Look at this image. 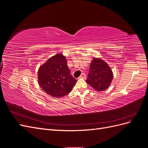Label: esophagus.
<instances>
[{
    "label": "esophagus",
    "mask_w": 148,
    "mask_h": 148,
    "mask_svg": "<svg viewBox=\"0 0 148 148\" xmlns=\"http://www.w3.org/2000/svg\"><path fill=\"white\" fill-rule=\"evenodd\" d=\"M85 78H86V75H85V74L84 73H82L81 75L79 76V77L78 78L79 79H81V78H82V79H84Z\"/></svg>",
    "instance_id": "1"
}]
</instances>
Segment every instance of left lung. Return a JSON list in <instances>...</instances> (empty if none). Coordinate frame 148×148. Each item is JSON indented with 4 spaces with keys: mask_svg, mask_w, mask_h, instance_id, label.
Returning <instances> with one entry per match:
<instances>
[{
    "mask_svg": "<svg viewBox=\"0 0 148 148\" xmlns=\"http://www.w3.org/2000/svg\"><path fill=\"white\" fill-rule=\"evenodd\" d=\"M112 70L101 58L93 57L90 63L86 83L97 91L108 88L113 79Z\"/></svg>",
    "mask_w": 148,
    "mask_h": 148,
    "instance_id": "obj_1",
    "label": "left lung"
}]
</instances>
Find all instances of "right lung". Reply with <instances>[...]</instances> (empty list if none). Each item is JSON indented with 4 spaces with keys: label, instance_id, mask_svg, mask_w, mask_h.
I'll list each match as a JSON object with an SVG mask.
<instances>
[{
    "label": "right lung",
    "instance_id": "1",
    "mask_svg": "<svg viewBox=\"0 0 148 148\" xmlns=\"http://www.w3.org/2000/svg\"><path fill=\"white\" fill-rule=\"evenodd\" d=\"M38 82L48 95L59 98L71 92L77 80L71 75L65 56L57 53L39 66Z\"/></svg>",
    "mask_w": 148,
    "mask_h": 148
}]
</instances>
